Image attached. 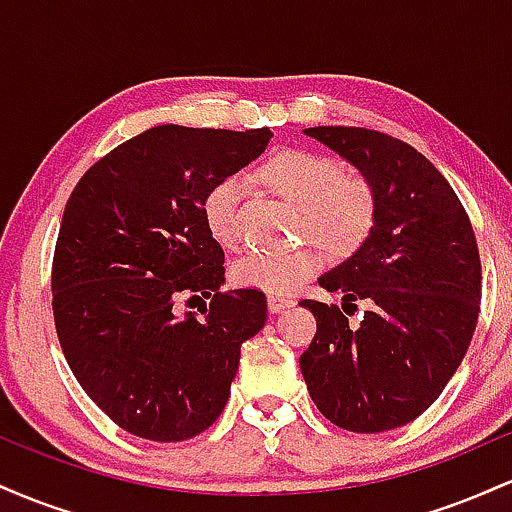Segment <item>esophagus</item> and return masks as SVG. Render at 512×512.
Instances as JSON below:
<instances>
[{
	"instance_id": "esophagus-1",
	"label": "esophagus",
	"mask_w": 512,
	"mask_h": 512,
	"mask_svg": "<svg viewBox=\"0 0 512 512\" xmlns=\"http://www.w3.org/2000/svg\"><path fill=\"white\" fill-rule=\"evenodd\" d=\"M267 305H269V313H284L286 308H291L293 301H291V298L279 296V293H269Z\"/></svg>"
}]
</instances>
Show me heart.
Returning a JSON list of instances; mask_svg holds the SVG:
<instances>
[{
    "instance_id": "1",
    "label": "heart",
    "mask_w": 512,
    "mask_h": 512,
    "mask_svg": "<svg viewBox=\"0 0 512 512\" xmlns=\"http://www.w3.org/2000/svg\"><path fill=\"white\" fill-rule=\"evenodd\" d=\"M264 178L279 195L303 209L305 231L325 248L354 250L368 236L375 216V197L368 180L346 175L332 156L305 149H286L264 166ZM248 180L231 173L207 192L202 202L204 223L211 238L223 248L240 240V202ZM320 255L313 248L250 252L233 264V279L248 289L291 293L320 269Z\"/></svg>"
}]
</instances>
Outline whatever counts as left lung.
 I'll return each mask as SVG.
<instances>
[{
	"mask_svg": "<svg viewBox=\"0 0 512 512\" xmlns=\"http://www.w3.org/2000/svg\"><path fill=\"white\" fill-rule=\"evenodd\" d=\"M368 180L375 216L351 257L317 279L337 305L301 301L317 334L301 356L315 407L346 431H392L421 416L462 363L479 317L481 262L467 211L414 146L363 127H310ZM366 300L358 326L346 304Z\"/></svg>",
	"mask_w": 512,
	"mask_h": 512,
	"instance_id": "left-lung-1",
	"label": "left lung"
}]
</instances>
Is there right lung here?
Returning a JSON list of instances; mask_svg holds the SVG:
<instances>
[{"label": "right lung", "instance_id": "right-lung-1", "mask_svg": "<svg viewBox=\"0 0 512 512\" xmlns=\"http://www.w3.org/2000/svg\"><path fill=\"white\" fill-rule=\"evenodd\" d=\"M267 127H151L93 163L64 207L52 310L86 395L132 436L178 443L219 419L240 346L267 322L257 289L223 293L202 202L267 149ZM180 295H211L203 317Z\"/></svg>", "mask_w": 512, "mask_h": 512}]
</instances>
